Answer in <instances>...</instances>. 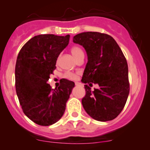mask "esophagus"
<instances>
[{
	"instance_id": "esophagus-1",
	"label": "esophagus",
	"mask_w": 150,
	"mask_h": 150,
	"mask_svg": "<svg viewBox=\"0 0 150 150\" xmlns=\"http://www.w3.org/2000/svg\"><path fill=\"white\" fill-rule=\"evenodd\" d=\"M75 85H76V86H81V83H78V82H76V83H75Z\"/></svg>"
}]
</instances>
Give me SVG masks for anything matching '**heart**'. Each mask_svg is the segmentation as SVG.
<instances>
[{"label": "heart", "mask_w": 150, "mask_h": 150, "mask_svg": "<svg viewBox=\"0 0 150 150\" xmlns=\"http://www.w3.org/2000/svg\"><path fill=\"white\" fill-rule=\"evenodd\" d=\"M71 53H72V54L73 55L75 59H77L80 55L83 54V52L82 49L78 46H74L71 48ZM65 77L70 78V79H75L76 78V74L74 73V72H67L65 73Z\"/></svg>", "instance_id": "obj_1"}]
</instances>
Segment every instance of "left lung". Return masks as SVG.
Masks as SVG:
<instances>
[{
	"label": "left lung",
	"instance_id": "1",
	"mask_svg": "<svg viewBox=\"0 0 150 150\" xmlns=\"http://www.w3.org/2000/svg\"><path fill=\"white\" fill-rule=\"evenodd\" d=\"M74 43L84 47L88 62L82 83L86 94L82 99L85 111L99 121H111L124 108L129 93L128 64L112 37L99 32H83L73 37ZM98 84L91 91L87 85Z\"/></svg>",
	"mask_w": 150,
	"mask_h": 150
}]
</instances>
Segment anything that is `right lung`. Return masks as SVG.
<instances>
[{"label":"right lung","instance_id":"add662e5","mask_svg":"<svg viewBox=\"0 0 150 150\" xmlns=\"http://www.w3.org/2000/svg\"><path fill=\"white\" fill-rule=\"evenodd\" d=\"M70 35L41 34L31 38L20 50L15 68L16 91L23 113L40 126H50L61 119L75 83L63 79L58 88L47 83L56 68Z\"/></svg>","mask_w":150,"mask_h":150}]
</instances>
